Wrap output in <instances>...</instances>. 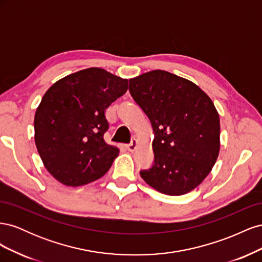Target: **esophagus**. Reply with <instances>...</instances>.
Returning <instances> with one entry per match:
<instances>
[{
  "label": "esophagus",
  "instance_id": "obj_1",
  "mask_svg": "<svg viewBox=\"0 0 262 262\" xmlns=\"http://www.w3.org/2000/svg\"><path fill=\"white\" fill-rule=\"evenodd\" d=\"M137 146H138V141H137L136 139H133V140L131 141V143L126 145V148H128V149L130 150V152H133V150H136Z\"/></svg>",
  "mask_w": 262,
  "mask_h": 262
}]
</instances>
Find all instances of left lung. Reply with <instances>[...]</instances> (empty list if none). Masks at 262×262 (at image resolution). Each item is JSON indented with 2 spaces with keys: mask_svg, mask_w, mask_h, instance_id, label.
Listing matches in <instances>:
<instances>
[{
  "mask_svg": "<svg viewBox=\"0 0 262 262\" xmlns=\"http://www.w3.org/2000/svg\"><path fill=\"white\" fill-rule=\"evenodd\" d=\"M154 131V164L140 171L157 191L181 195L199 186L220 152V117L211 98L184 77L154 70L129 81Z\"/></svg>",
  "mask_w": 262,
  "mask_h": 262,
  "instance_id": "8db88e82",
  "label": "left lung"
}]
</instances>
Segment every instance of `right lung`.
Returning a JSON list of instances; mask_svg holds the SVG:
<instances>
[{"instance_id":"right-lung-1","label":"right lung","mask_w":262,"mask_h":262,"mask_svg":"<svg viewBox=\"0 0 262 262\" xmlns=\"http://www.w3.org/2000/svg\"><path fill=\"white\" fill-rule=\"evenodd\" d=\"M128 87L126 78L90 68L46 92L35 115V143L45 167L61 184L87 185L112 167L119 148L104 140L105 112Z\"/></svg>"}]
</instances>
